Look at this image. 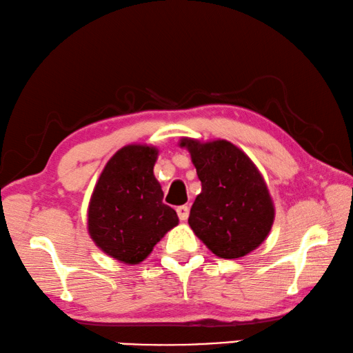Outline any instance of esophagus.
I'll list each match as a JSON object with an SVG mask.
<instances>
[{
  "label": "esophagus",
  "mask_w": 353,
  "mask_h": 353,
  "mask_svg": "<svg viewBox=\"0 0 353 353\" xmlns=\"http://www.w3.org/2000/svg\"><path fill=\"white\" fill-rule=\"evenodd\" d=\"M176 214H178V219H180L181 221H186L188 217H189V208L188 206H178Z\"/></svg>",
  "instance_id": "obj_1"
}]
</instances>
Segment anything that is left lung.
Wrapping results in <instances>:
<instances>
[{"mask_svg": "<svg viewBox=\"0 0 353 353\" xmlns=\"http://www.w3.org/2000/svg\"><path fill=\"white\" fill-rule=\"evenodd\" d=\"M180 145L189 150L201 181L189 226L215 256L250 254L268 237L274 221V205L261 172L230 141L183 138Z\"/></svg>", "mask_w": 353, "mask_h": 353, "instance_id": "obj_1", "label": "left lung"}]
</instances>
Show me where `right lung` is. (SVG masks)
<instances>
[{"label": "right lung", "mask_w": 353, "mask_h": 353, "mask_svg": "<svg viewBox=\"0 0 353 353\" xmlns=\"http://www.w3.org/2000/svg\"><path fill=\"white\" fill-rule=\"evenodd\" d=\"M157 158V147H122L92 190L88 232L105 254L119 262L138 265L178 225V215L163 203L164 194L153 175Z\"/></svg>", "instance_id": "obj_1"}]
</instances>
